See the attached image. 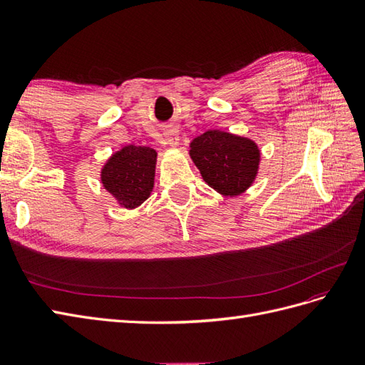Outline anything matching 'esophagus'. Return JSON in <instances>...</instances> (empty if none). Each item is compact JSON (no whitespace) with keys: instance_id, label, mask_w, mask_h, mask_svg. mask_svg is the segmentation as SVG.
Segmentation results:
<instances>
[{"instance_id":"esophagus-1","label":"esophagus","mask_w":365,"mask_h":365,"mask_svg":"<svg viewBox=\"0 0 365 365\" xmlns=\"http://www.w3.org/2000/svg\"><path fill=\"white\" fill-rule=\"evenodd\" d=\"M165 140L170 146H177V145H179V130H177L175 128L166 129L165 130Z\"/></svg>"}]
</instances>
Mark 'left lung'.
I'll list each match as a JSON object with an SVG mask.
<instances>
[{
    "label": "left lung",
    "mask_w": 365,
    "mask_h": 365,
    "mask_svg": "<svg viewBox=\"0 0 365 365\" xmlns=\"http://www.w3.org/2000/svg\"><path fill=\"white\" fill-rule=\"evenodd\" d=\"M190 148L203 180L222 195H239L253 185L260 162L253 140L211 129L195 137Z\"/></svg>",
    "instance_id": "left-lung-1"
}]
</instances>
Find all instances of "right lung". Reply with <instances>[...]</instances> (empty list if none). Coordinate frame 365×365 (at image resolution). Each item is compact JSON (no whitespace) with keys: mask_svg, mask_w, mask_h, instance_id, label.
<instances>
[{"mask_svg":"<svg viewBox=\"0 0 365 365\" xmlns=\"http://www.w3.org/2000/svg\"><path fill=\"white\" fill-rule=\"evenodd\" d=\"M157 153L148 146L128 145L114 153L101 170V183L120 207L137 208L154 188Z\"/></svg>","mask_w":365,"mask_h":365,"instance_id":"obj_1","label":"right lung"}]
</instances>
